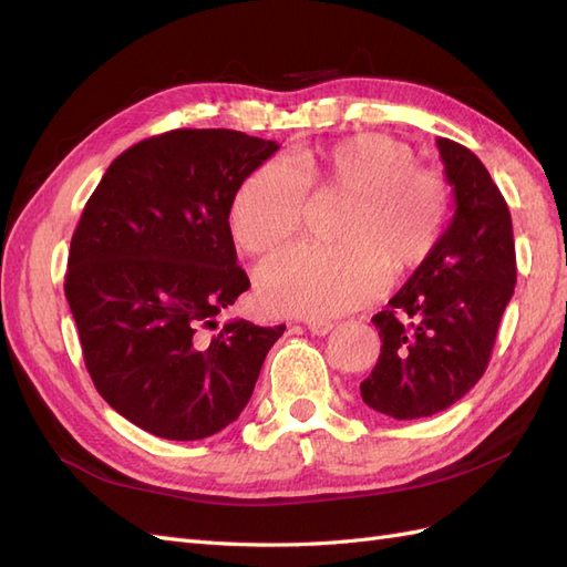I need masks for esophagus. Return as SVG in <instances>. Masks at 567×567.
I'll use <instances>...</instances> for the list:
<instances>
[{"mask_svg":"<svg viewBox=\"0 0 567 567\" xmlns=\"http://www.w3.org/2000/svg\"><path fill=\"white\" fill-rule=\"evenodd\" d=\"M333 326H336V323H333L331 319H310V321H307V329H310L315 336L331 333Z\"/></svg>","mask_w":567,"mask_h":567,"instance_id":"1","label":"esophagus"}]
</instances>
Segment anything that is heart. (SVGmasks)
I'll return each mask as SVG.
<instances>
[{
    "label": "heart",
    "mask_w": 567,
    "mask_h": 567,
    "mask_svg": "<svg viewBox=\"0 0 567 567\" xmlns=\"http://www.w3.org/2000/svg\"><path fill=\"white\" fill-rule=\"evenodd\" d=\"M310 182L352 196L338 219L342 244H298L257 267L262 307L277 315L326 317L381 296L392 271L414 269L437 248L450 219V186L416 153L383 134H359L300 158H274L238 186L229 210L236 246L269 252L293 236Z\"/></svg>",
    "instance_id": "1"
}]
</instances>
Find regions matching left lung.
Listing matches in <instances>:
<instances>
[{
    "label": "left lung",
    "mask_w": 567,
    "mask_h": 567,
    "mask_svg": "<svg viewBox=\"0 0 567 567\" xmlns=\"http://www.w3.org/2000/svg\"><path fill=\"white\" fill-rule=\"evenodd\" d=\"M454 217L437 248L371 321L383 340L359 383L367 406L398 421L450 409L487 369L516 288L508 205L473 151L437 140Z\"/></svg>",
    "instance_id": "8db88e82"
}]
</instances>
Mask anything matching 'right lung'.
Returning <instances> with one entry per match:
<instances>
[{
    "mask_svg": "<svg viewBox=\"0 0 567 567\" xmlns=\"http://www.w3.org/2000/svg\"><path fill=\"white\" fill-rule=\"evenodd\" d=\"M279 151L234 130H173L109 165L68 255L65 300L92 381L120 416L165 440L238 419L286 326L215 317L250 288L229 210Z\"/></svg>",
    "mask_w": 567,
    "mask_h": 567,
    "instance_id": "right-lung-1",
    "label": "right lung"
}]
</instances>
